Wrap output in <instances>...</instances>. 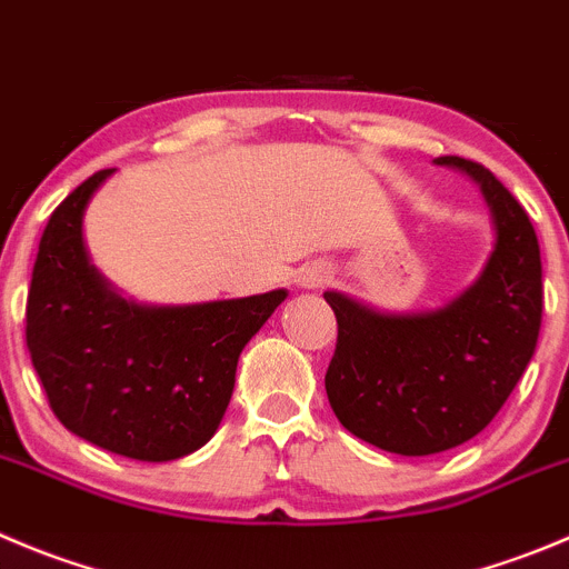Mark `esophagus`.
Listing matches in <instances>:
<instances>
[{
  "label": "esophagus",
  "instance_id": "1",
  "mask_svg": "<svg viewBox=\"0 0 569 569\" xmlns=\"http://www.w3.org/2000/svg\"><path fill=\"white\" fill-rule=\"evenodd\" d=\"M327 279H329L327 268H312V270H307L305 276H301V284H305V288H321Z\"/></svg>",
  "mask_w": 569,
  "mask_h": 569
}]
</instances>
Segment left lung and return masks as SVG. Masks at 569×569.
<instances>
[{"label": "left lung", "instance_id": "left-lung-1", "mask_svg": "<svg viewBox=\"0 0 569 569\" xmlns=\"http://www.w3.org/2000/svg\"><path fill=\"white\" fill-rule=\"evenodd\" d=\"M436 164L467 170L486 194L497 242L480 279L421 316H382L323 293L338 318L329 405L346 430L397 456H432L478 436L517 388L542 327V259L528 212L478 161Z\"/></svg>", "mask_w": 569, "mask_h": 569}]
</instances>
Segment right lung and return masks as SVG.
I'll use <instances>...</instances> for the list:
<instances>
[{
	"instance_id": "1",
	"label": "right lung",
	"mask_w": 569,
	"mask_h": 569,
	"mask_svg": "<svg viewBox=\"0 0 569 569\" xmlns=\"http://www.w3.org/2000/svg\"><path fill=\"white\" fill-rule=\"evenodd\" d=\"M113 170L86 178L50 214L27 293V349L67 430L137 461H176L229 408L240 351L284 290L189 307H142L89 264L83 209Z\"/></svg>"
}]
</instances>
